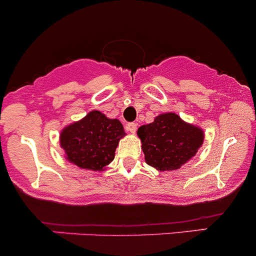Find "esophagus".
<instances>
[{
	"label": "esophagus",
	"mask_w": 256,
	"mask_h": 256,
	"mask_svg": "<svg viewBox=\"0 0 256 256\" xmlns=\"http://www.w3.org/2000/svg\"><path fill=\"white\" fill-rule=\"evenodd\" d=\"M126 130L130 133H134L137 130V123H128L126 126Z\"/></svg>",
	"instance_id": "obj_1"
}]
</instances>
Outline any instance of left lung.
Listing matches in <instances>:
<instances>
[{"mask_svg": "<svg viewBox=\"0 0 256 256\" xmlns=\"http://www.w3.org/2000/svg\"><path fill=\"white\" fill-rule=\"evenodd\" d=\"M146 162L160 171L177 170L196 154L204 132L174 113L160 114L138 130Z\"/></svg>", "mask_w": 256, "mask_h": 256, "instance_id": "1", "label": "left lung"}]
</instances>
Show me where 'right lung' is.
<instances>
[{
    "mask_svg": "<svg viewBox=\"0 0 256 256\" xmlns=\"http://www.w3.org/2000/svg\"><path fill=\"white\" fill-rule=\"evenodd\" d=\"M124 136L118 119H109L100 112L93 110L62 130L60 144L68 160L78 167L102 171L114 160L116 146Z\"/></svg>",
    "mask_w": 256,
    "mask_h": 256,
    "instance_id": "1",
    "label": "right lung"
}]
</instances>
